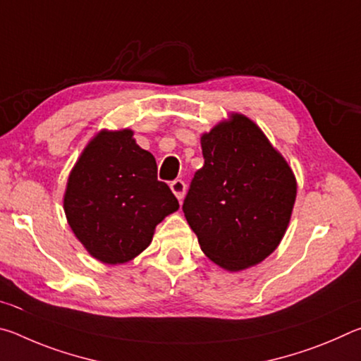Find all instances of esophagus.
<instances>
[{
	"mask_svg": "<svg viewBox=\"0 0 361 361\" xmlns=\"http://www.w3.org/2000/svg\"><path fill=\"white\" fill-rule=\"evenodd\" d=\"M170 189H172L173 194L176 195V199L183 200L185 199V194H186V185L183 180H175L170 183Z\"/></svg>",
	"mask_w": 361,
	"mask_h": 361,
	"instance_id": "esophagus-1",
	"label": "esophagus"
}]
</instances>
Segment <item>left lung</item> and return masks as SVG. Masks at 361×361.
<instances>
[{"label":"left lung","instance_id":"obj_1","mask_svg":"<svg viewBox=\"0 0 361 361\" xmlns=\"http://www.w3.org/2000/svg\"><path fill=\"white\" fill-rule=\"evenodd\" d=\"M205 159L183 204L199 245L224 271L259 264L283 239L296 178L258 126L240 113L202 133Z\"/></svg>","mask_w":361,"mask_h":361}]
</instances>
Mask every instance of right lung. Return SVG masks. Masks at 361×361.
Returning <instances> with one entry per match:
<instances>
[{"mask_svg": "<svg viewBox=\"0 0 361 361\" xmlns=\"http://www.w3.org/2000/svg\"><path fill=\"white\" fill-rule=\"evenodd\" d=\"M180 209L156 159L133 130H100L71 169L63 210L71 231L90 256L124 264L149 247L156 226Z\"/></svg>", "mask_w": 361, "mask_h": 361, "instance_id": "right-lung-1", "label": "right lung"}]
</instances>
